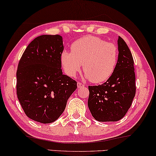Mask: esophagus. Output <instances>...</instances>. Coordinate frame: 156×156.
<instances>
[{
	"label": "esophagus",
	"instance_id": "obj_1",
	"mask_svg": "<svg viewBox=\"0 0 156 156\" xmlns=\"http://www.w3.org/2000/svg\"><path fill=\"white\" fill-rule=\"evenodd\" d=\"M84 87V84H82V83L81 82H77V87L78 88H82V87Z\"/></svg>",
	"mask_w": 156,
	"mask_h": 156
}]
</instances>
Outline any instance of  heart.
<instances>
[{
  "label": "heart",
  "instance_id": "1",
  "mask_svg": "<svg viewBox=\"0 0 156 156\" xmlns=\"http://www.w3.org/2000/svg\"><path fill=\"white\" fill-rule=\"evenodd\" d=\"M71 50L72 52L63 51L60 55L64 71L74 77L83 64L85 76L93 83L107 80L114 72L119 61L116 44L94 36H86L76 40Z\"/></svg>",
  "mask_w": 156,
  "mask_h": 156
}]
</instances>
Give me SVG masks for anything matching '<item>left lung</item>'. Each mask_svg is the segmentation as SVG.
<instances>
[{
	"mask_svg": "<svg viewBox=\"0 0 156 156\" xmlns=\"http://www.w3.org/2000/svg\"><path fill=\"white\" fill-rule=\"evenodd\" d=\"M118 48L119 61L112 75L104 84L89 86V108L94 118L101 122L121 120L131 107L136 94L133 56L121 37Z\"/></svg>",
	"mask_w": 156,
	"mask_h": 156,
	"instance_id": "obj_1",
	"label": "left lung"
}]
</instances>
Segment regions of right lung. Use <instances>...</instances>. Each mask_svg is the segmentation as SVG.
I'll return each mask as SVG.
<instances>
[{"instance_id":"right-lung-1","label":"right lung","mask_w":156,"mask_h":156,"mask_svg":"<svg viewBox=\"0 0 156 156\" xmlns=\"http://www.w3.org/2000/svg\"><path fill=\"white\" fill-rule=\"evenodd\" d=\"M63 50L62 36L40 35L27 45L19 61L17 96L26 116L37 122L56 121L77 88L75 80L62 74Z\"/></svg>"}]
</instances>
